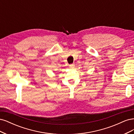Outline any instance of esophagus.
I'll return each mask as SVG.
<instances>
[{
    "instance_id": "34e87169",
    "label": "esophagus",
    "mask_w": 134,
    "mask_h": 134,
    "mask_svg": "<svg viewBox=\"0 0 134 134\" xmlns=\"http://www.w3.org/2000/svg\"><path fill=\"white\" fill-rule=\"evenodd\" d=\"M74 67H75V65L74 64L69 65V68L70 69H73V68H74Z\"/></svg>"
}]
</instances>
